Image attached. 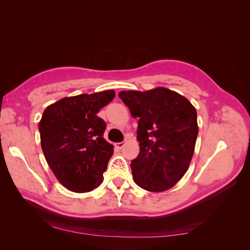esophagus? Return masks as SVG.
<instances>
[{
  "label": "esophagus",
  "instance_id": "1",
  "mask_svg": "<svg viewBox=\"0 0 250 250\" xmlns=\"http://www.w3.org/2000/svg\"><path fill=\"white\" fill-rule=\"evenodd\" d=\"M124 145H125L124 142H120V143H117V144H116V147H117L118 149H122V148L124 147Z\"/></svg>",
  "mask_w": 250,
  "mask_h": 250
}]
</instances>
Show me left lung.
Returning a JSON list of instances; mask_svg holds the SVG:
<instances>
[{"label": "left lung", "instance_id": "1", "mask_svg": "<svg viewBox=\"0 0 250 250\" xmlns=\"http://www.w3.org/2000/svg\"><path fill=\"white\" fill-rule=\"evenodd\" d=\"M121 100L139 118L140 153L131 162L134 183L144 190H169L185 175L198 134L197 112L187 98L165 87L123 90Z\"/></svg>", "mask_w": 250, "mask_h": 250}]
</instances>
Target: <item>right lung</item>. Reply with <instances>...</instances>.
Returning <instances> with one entry per match:
<instances>
[{"label":"right lung","instance_id":"obj_1","mask_svg":"<svg viewBox=\"0 0 250 250\" xmlns=\"http://www.w3.org/2000/svg\"><path fill=\"white\" fill-rule=\"evenodd\" d=\"M115 96V90H104L67 97L43 111L39 125L42 152L67 190L85 193L102 184L113 146L103 138L106 123L97 113Z\"/></svg>","mask_w":250,"mask_h":250}]
</instances>
